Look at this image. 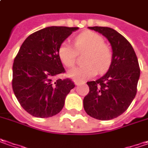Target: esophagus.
Masks as SVG:
<instances>
[{
  "label": "esophagus",
  "instance_id": "esophagus-1",
  "mask_svg": "<svg viewBox=\"0 0 148 148\" xmlns=\"http://www.w3.org/2000/svg\"><path fill=\"white\" fill-rule=\"evenodd\" d=\"M74 84H75V85H76V86H78V85L83 84H84V83H83V82H78V81H74Z\"/></svg>",
  "mask_w": 148,
  "mask_h": 148
}]
</instances>
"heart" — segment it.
Segmentation results:
<instances>
[{"label": "heart", "instance_id": "obj_1", "mask_svg": "<svg viewBox=\"0 0 148 148\" xmlns=\"http://www.w3.org/2000/svg\"><path fill=\"white\" fill-rule=\"evenodd\" d=\"M74 46L63 42L58 50L59 57L66 67H73L78 52L84 55L83 65L69 71V76L77 81H84L94 77L97 72L102 74L107 71L113 61V51L103 38L92 31L80 33L74 38Z\"/></svg>", "mask_w": 148, "mask_h": 148}]
</instances>
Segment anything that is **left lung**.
Here are the masks:
<instances>
[{"label": "left lung", "mask_w": 148, "mask_h": 148, "mask_svg": "<svg viewBox=\"0 0 148 148\" xmlns=\"http://www.w3.org/2000/svg\"><path fill=\"white\" fill-rule=\"evenodd\" d=\"M108 39L113 51V61L107 73L87 84L89 92L84 99V108L91 117L109 120L123 114L134 99L140 76L138 60L129 41L107 27H88Z\"/></svg>", "instance_id": "obj_1"}]
</instances>
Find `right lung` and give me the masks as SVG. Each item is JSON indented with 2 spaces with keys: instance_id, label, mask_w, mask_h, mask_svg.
Masks as SVG:
<instances>
[{
  "instance_id": "1",
  "label": "right lung",
  "mask_w": 148,
  "mask_h": 148,
  "mask_svg": "<svg viewBox=\"0 0 148 148\" xmlns=\"http://www.w3.org/2000/svg\"><path fill=\"white\" fill-rule=\"evenodd\" d=\"M78 27L51 26L29 35L14 60L12 88L19 104L38 118L58 114L74 82L54 78L65 72L59 57L60 46Z\"/></svg>"
}]
</instances>
